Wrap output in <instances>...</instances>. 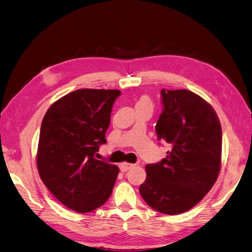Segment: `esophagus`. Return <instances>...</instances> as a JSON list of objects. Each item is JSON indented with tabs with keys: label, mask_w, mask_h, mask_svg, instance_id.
<instances>
[{
	"label": "esophagus",
	"mask_w": 252,
	"mask_h": 252,
	"mask_svg": "<svg viewBox=\"0 0 252 252\" xmlns=\"http://www.w3.org/2000/svg\"><path fill=\"white\" fill-rule=\"evenodd\" d=\"M134 165L133 164H130V163H122V164H120V170L122 171V172H126V171H127L128 169H131L132 167H133Z\"/></svg>",
	"instance_id": "obj_1"
}]
</instances>
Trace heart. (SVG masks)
I'll use <instances>...</instances> for the list:
<instances>
[{"label": "heart", "mask_w": 252, "mask_h": 252, "mask_svg": "<svg viewBox=\"0 0 252 252\" xmlns=\"http://www.w3.org/2000/svg\"><path fill=\"white\" fill-rule=\"evenodd\" d=\"M145 104H148V105H151L152 106V102H151L150 98L148 95H141L140 98L138 99V101H137L136 106H138V105H145Z\"/></svg>", "instance_id": "heart-1"}]
</instances>
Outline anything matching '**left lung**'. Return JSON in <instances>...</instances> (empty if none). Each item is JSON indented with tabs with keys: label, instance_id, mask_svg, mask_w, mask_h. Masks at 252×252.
<instances>
[{
	"label": "left lung",
	"instance_id": "left-lung-1",
	"mask_svg": "<svg viewBox=\"0 0 252 252\" xmlns=\"http://www.w3.org/2000/svg\"><path fill=\"white\" fill-rule=\"evenodd\" d=\"M163 112L156 126L158 140L171 150L146 166L139 192L148 205L167 215L193 208L208 193L221 166V126L210 103L188 89L160 92Z\"/></svg>",
	"mask_w": 252,
	"mask_h": 252
}]
</instances>
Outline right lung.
Segmentation results:
<instances>
[{
  "label": "right lung",
  "instance_id": "add662e5",
  "mask_svg": "<svg viewBox=\"0 0 252 252\" xmlns=\"http://www.w3.org/2000/svg\"><path fill=\"white\" fill-rule=\"evenodd\" d=\"M116 89H77L49 107L42 119L37 168L43 184L77 213L100 208L112 195L119 168L95 158L106 143Z\"/></svg>",
  "mask_w": 252,
  "mask_h": 252
}]
</instances>
